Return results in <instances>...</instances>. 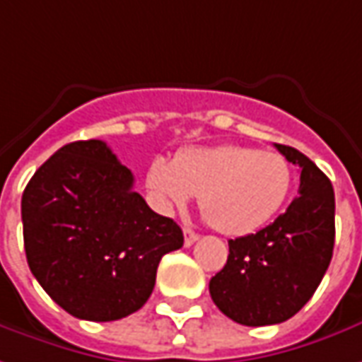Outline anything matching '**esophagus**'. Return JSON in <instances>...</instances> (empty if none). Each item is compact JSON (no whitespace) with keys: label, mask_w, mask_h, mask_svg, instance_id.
<instances>
[{"label":"esophagus","mask_w":362,"mask_h":362,"mask_svg":"<svg viewBox=\"0 0 362 362\" xmlns=\"http://www.w3.org/2000/svg\"><path fill=\"white\" fill-rule=\"evenodd\" d=\"M198 238H200V235H198L196 232H192V230H188V228L184 230V245H186V247H190L192 243L198 242Z\"/></svg>","instance_id":"34e87169"}]
</instances>
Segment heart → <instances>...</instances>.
<instances>
[{
	"label": "heart",
	"mask_w": 362,
	"mask_h": 362,
	"mask_svg": "<svg viewBox=\"0 0 362 362\" xmlns=\"http://www.w3.org/2000/svg\"><path fill=\"white\" fill-rule=\"evenodd\" d=\"M291 184L293 168L284 154L240 144L182 150L172 162L158 156L146 170V190L162 212L200 196L202 212L226 235H245L269 222Z\"/></svg>",
	"instance_id": "b5f03b06"
}]
</instances>
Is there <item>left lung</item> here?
<instances>
[{"label": "left lung", "mask_w": 362, "mask_h": 362, "mask_svg": "<svg viewBox=\"0 0 362 362\" xmlns=\"http://www.w3.org/2000/svg\"><path fill=\"white\" fill-rule=\"evenodd\" d=\"M301 168L289 208L259 232L230 240L222 272L210 279L216 307L247 327L284 323L321 284L335 245V192L331 180L299 150L275 144Z\"/></svg>", "instance_id": "1"}]
</instances>
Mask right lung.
<instances>
[{
  "label": "right lung",
  "instance_id": "right-lung-1",
  "mask_svg": "<svg viewBox=\"0 0 362 362\" xmlns=\"http://www.w3.org/2000/svg\"><path fill=\"white\" fill-rule=\"evenodd\" d=\"M103 140L59 148L21 198L27 264L47 295L85 321H117L148 301L178 223L152 212Z\"/></svg>",
  "mask_w": 362,
  "mask_h": 362
}]
</instances>
